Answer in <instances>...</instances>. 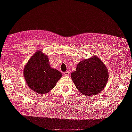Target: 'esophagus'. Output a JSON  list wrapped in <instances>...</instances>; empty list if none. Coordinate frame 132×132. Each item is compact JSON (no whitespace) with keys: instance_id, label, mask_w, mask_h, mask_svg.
<instances>
[{"instance_id":"obj_1","label":"esophagus","mask_w":132,"mask_h":132,"mask_svg":"<svg viewBox=\"0 0 132 132\" xmlns=\"http://www.w3.org/2000/svg\"><path fill=\"white\" fill-rule=\"evenodd\" d=\"M63 75L64 76H69L70 75V72L69 71H66L63 73Z\"/></svg>"}]
</instances>
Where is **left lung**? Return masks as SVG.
I'll use <instances>...</instances> for the list:
<instances>
[{
    "label": "left lung",
    "mask_w": 132,
    "mask_h": 132,
    "mask_svg": "<svg viewBox=\"0 0 132 132\" xmlns=\"http://www.w3.org/2000/svg\"><path fill=\"white\" fill-rule=\"evenodd\" d=\"M71 78L77 89L84 95H95L103 90L109 79L105 66L97 57L79 63Z\"/></svg>",
    "instance_id": "left-lung-1"
}]
</instances>
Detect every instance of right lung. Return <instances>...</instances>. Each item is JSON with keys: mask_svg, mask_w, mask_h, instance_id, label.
I'll list each match as a JSON object with an SVG mask.
<instances>
[{"mask_svg": "<svg viewBox=\"0 0 132 132\" xmlns=\"http://www.w3.org/2000/svg\"><path fill=\"white\" fill-rule=\"evenodd\" d=\"M23 75L27 84L32 91L44 94L54 87L62 74L51 68L48 57L41 51L30 58L24 68Z\"/></svg>", "mask_w": 132, "mask_h": 132, "instance_id": "add662e5", "label": "right lung"}]
</instances>
